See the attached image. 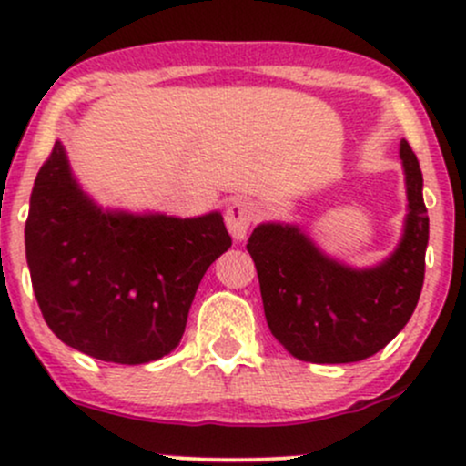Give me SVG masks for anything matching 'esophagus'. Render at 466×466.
I'll list each match as a JSON object with an SVG mask.
<instances>
[{"mask_svg": "<svg viewBox=\"0 0 466 466\" xmlns=\"http://www.w3.org/2000/svg\"><path fill=\"white\" fill-rule=\"evenodd\" d=\"M257 213H259V209L248 198H238L227 207V227L228 233L233 235V239L242 242L246 233H248L250 224L257 220Z\"/></svg>", "mask_w": 466, "mask_h": 466, "instance_id": "obj_1", "label": "esophagus"}]
</instances>
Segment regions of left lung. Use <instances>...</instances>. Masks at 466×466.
<instances>
[{
	"mask_svg": "<svg viewBox=\"0 0 466 466\" xmlns=\"http://www.w3.org/2000/svg\"><path fill=\"white\" fill-rule=\"evenodd\" d=\"M406 169L408 218L397 250L369 270L329 259L300 228L259 224L248 248L259 277L272 336L294 358L347 364L386 347L417 308L425 279L430 218L423 174L408 141L399 150Z\"/></svg>",
	"mask_w": 466,
	"mask_h": 466,
	"instance_id": "left-lung-1",
	"label": "left lung"
}]
</instances>
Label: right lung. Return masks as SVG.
Masks as SVG:
<instances>
[{
	"label": "right lung",
	"instance_id": "right-lung-1",
	"mask_svg": "<svg viewBox=\"0 0 466 466\" xmlns=\"http://www.w3.org/2000/svg\"><path fill=\"white\" fill-rule=\"evenodd\" d=\"M231 248L218 211L200 218L102 211L71 177L60 141L38 169L25 257L47 327L115 364H146L178 347L207 268Z\"/></svg>",
	"mask_w": 466,
	"mask_h": 466
}]
</instances>
